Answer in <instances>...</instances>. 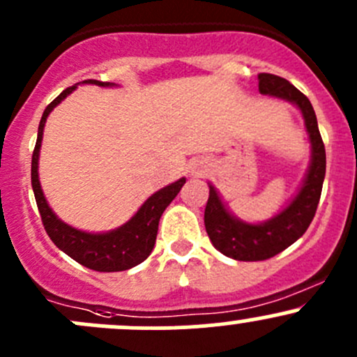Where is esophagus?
Wrapping results in <instances>:
<instances>
[{
	"mask_svg": "<svg viewBox=\"0 0 357 357\" xmlns=\"http://www.w3.org/2000/svg\"><path fill=\"white\" fill-rule=\"evenodd\" d=\"M204 171H205L204 162H192V165H190V172H192L193 176H202V172Z\"/></svg>",
	"mask_w": 357,
	"mask_h": 357,
	"instance_id": "esophagus-1",
	"label": "esophagus"
}]
</instances>
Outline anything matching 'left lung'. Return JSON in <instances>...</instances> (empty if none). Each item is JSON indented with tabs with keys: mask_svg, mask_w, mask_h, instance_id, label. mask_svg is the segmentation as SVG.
I'll return each mask as SVG.
<instances>
[{
	"mask_svg": "<svg viewBox=\"0 0 357 357\" xmlns=\"http://www.w3.org/2000/svg\"><path fill=\"white\" fill-rule=\"evenodd\" d=\"M259 91L261 95L276 96L298 107L307 129L312 155L304 183L294 200L280 214L261 225H248L229 214L214 186L208 185V200L204 214L205 229L212 245L236 261H264L297 242L314 218L326 171L325 145L307 96L302 95L287 79L266 72L259 74Z\"/></svg>",
	"mask_w": 357,
	"mask_h": 357,
	"instance_id": "obj_1",
	"label": "left lung"
}]
</instances>
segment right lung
<instances>
[{
  "instance_id": "1",
  "label": "right lung",
  "mask_w": 357,
  "mask_h": 357,
  "mask_svg": "<svg viewBox=\"0 0 357 357\" xmlns=\"http://www.w3.org/2000/svg\"><path fill=\"white\" fill-rule=\"evenodd\" d=\"M84 84H96V86H114V82H102L95 79L82 81ZM77 84L63 89L48 107L43 112L41 122L38 128V139H36L34 152H32V165H31V181L32 190H34L36 204H38L39 214H41L43 226L46 233L52 238L60 250H63L68 257L77 261L79 264L86 266L89 269H95L100 273H114V271H126L139 262L145 261L152 254L153 245H155L158 221H160L162 212L165 211L169 204L174 200L179 190L186 183L185 178L178 179L176 183H171L165 188L158 190L153 193L145 204L139 207V211L129 219L121 228L112 229L107 233H86L81 229H75L72 226L60 221L55 215V212L50 208L48 202L45 199L41 185H39L38 174V162H39V149H41L43 131H45V122L48 119L50 112L55 109L67 95H70Z\"/></svg>"
}]
</instances>
